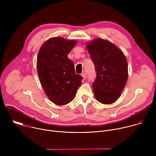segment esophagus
Listing matches in <instances>:
<instances>
[{
    "instance_id": "34e87169",
    "label": "esophagus",
    "mask_w": 156,
    "mask_h": 156,
    "mask_svg": "<svg viewBox=\"0 0 156 156\" xmlns=\"http://www.w3.org/2000/svg\"><path fill=\"white\" fill-rule=\"evenodd\" d=\"M81 76H83V78L84 79H85V78H86V72L82 73H81Z\"/></svg>"
}]
</instances>
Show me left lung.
Listing matches in <instances>:
<instances>
[{
	"instance_id": "8db88e82",
	"label": "left lung",
	"mask_w": 156,
	"mask_h": 156,
	"mask_svg": "<svg viewBox=\"0 0 156 156\" xmlns=\"http://www.w3.org/2000/svg\"><path fill=\"white\" fill-rule=\"evenodd\" d=\"M96 70L92 84L96 99L103 104H110L120 96L128 80V62L123 52L114 44L101 38L86 44Z\"/></svg>"
}]
</instances>
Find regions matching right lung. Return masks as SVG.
I'll return each mask as SVG.
<instances>
[{
	"mask_svg": "<svg viewBox=\"0 0 156 156\" xmlns=\"http://www.w3.org/2000/svg\"><path fill=\"white\" fill-rule=\"evenodd\" d=\"M75 40L51 37L41 46L37 58V71L43 90L57 105L70 103L75 98L83 77L76 74L73 62L67 55Z\"/></svg>",
	"mask_w": 156,
	"mask_h": 156,
	"instance_id": "add662e5",
	"label": "right lung"
}]
</instances>
